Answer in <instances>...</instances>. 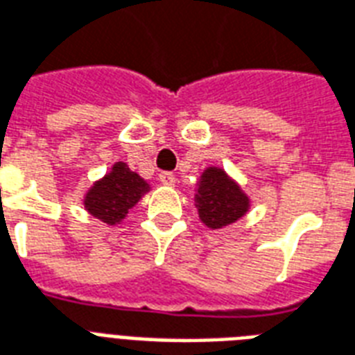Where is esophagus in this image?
<instances>
[{
	"instance_id": "1",
	"label": "esophagus",
	"mask_w": 355,
	"mask_h": 355,
	"mask_svg": "<svg viewBox=\"0 0 355 355\" xmlns=\"http://www.w3.org/2000/svg\"><path fill=\"white\" fill-rule=\"evenodd\" d=\"M158 180L164 184V186H175V175L169 171H162L158 175Z\"/></svg>"
}]
</instances>
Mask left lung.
Returning a JSON list of instances; mask_svg holds the SVG:
<instances>
[{
	"instance_id": "8db88e82",
	"label": "left lung",
	"mask_w": 355,
	"mask_h": 355,
	"mask_svg": "<svg viewBox=\"0 0 355 355\" xmlns=\"http://www.w3.org/2000/svg\"><path fill=\"white\" fill-rule=\"evenodd\" d=\"M195 206L207 227L220 230L246 215L250 198L224 169L207 168L197 182Z\"/></svg>"
}]
</instances>
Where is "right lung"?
Returning a JSON list of instances; mask_svg holds the SVG:
<instances>
[{"label":"right lung","instance_id":"obj_1","mask_svg":"<svg viewBox=\"0 0 355 355\" xmlns=\"http://www.w3.org/2000/svg\"><path fill=\"white\" fill-rule=\"evenodd\" d=\"M149 191V184L125 162H116L111 171L91 186L83 206L93 217L114 226L122 223L135 204Z\"/></svg>","mask_w":355,"mask_h":355}]
</instances>
